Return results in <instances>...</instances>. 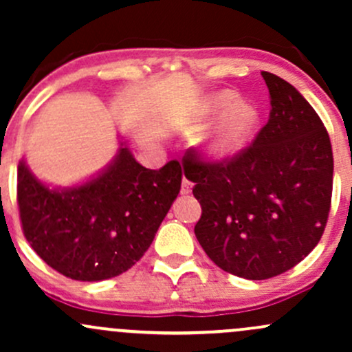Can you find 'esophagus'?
I'll use <instances>...</instances> for the list:
<instances>
[{
    "label": "esophagus",
    "instance_id": "obj_1",
    "mask_svg": "<svg viewBox=\"0 0 352 352\" xmlns=\"http://www.w3.org/2000/svg\"><path fill=\"white\" fill-rule=\"evenodd\" d=\"M192 182H190L187 177H184V180H182V188H180V192L184 193V195H188L190 192H192Z\"/></svg>",
    "mask_w": 352,
    "mask_h": 352
}]
</instances>
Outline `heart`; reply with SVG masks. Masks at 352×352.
Returning a JSON list of instances; mask_svg holds the SVG:
<instances>
[{"mask_svg": "<svg viewBox=\"0 0 352 352\" xmlns=\"http://www.w3.org/2000/svg\"><path fill=\"white\" fill-rule=\"evenodd\" d=\"M215 127L201 137L200 148L212 160H225L233 157L252 139L260 122V111L250 100L238 99L236 92L223 89L201 100L199 117L201 120L220 116Z\"/></svg>", "mask_w": 352, "mask_h": 352, "instance_id": "1", "label": "heart"}]
</instances>
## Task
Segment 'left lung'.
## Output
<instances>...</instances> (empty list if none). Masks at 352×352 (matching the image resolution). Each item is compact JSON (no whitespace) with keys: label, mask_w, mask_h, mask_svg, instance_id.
Here are the masks:
<instances>
[{"label":"left lung","mask_w":352,"mask_h":352,"mask_svg":"<svg viewBox=\"0 0 352 352\" xmlns=\"http://www.w3.org/2000/svg\"><path fill=\"white\" fill-rule=\"evenodd\" d=\"M268 124L223 162L184 157L201 205L195 236L210 260L246 280L288 272L321 240L333 193V151L324 124L292 84L261 72Z\"/></svg>","instance_id":"obj_1"}]
</instances>
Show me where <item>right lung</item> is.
Listing matches in <instances>:
<instances>
[{
  "label": "right lung",
  "mask_w": 352,
  "mask_h": 352,
  "mask_svg": "<svg viewBox=\"0 0 352 352\" xmlns=\"http://www.w3.org/2000/svg\"><path fill=\"white\" fill-rule=\"evenodd\" d=\"M182 167L159 170L134 159L125 140L112 162L74 187H50L18 165V207L31 248L51 268L78 281H102L134 266L177 199Z\"/></svg>",
  "instance_id": "obj_1"
}]
</instances>
